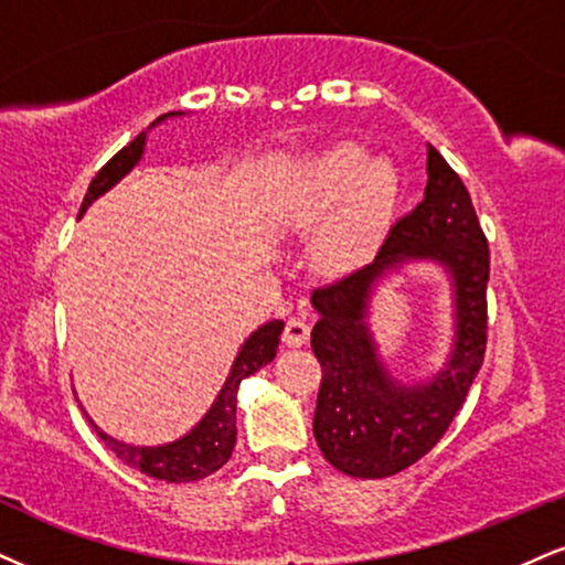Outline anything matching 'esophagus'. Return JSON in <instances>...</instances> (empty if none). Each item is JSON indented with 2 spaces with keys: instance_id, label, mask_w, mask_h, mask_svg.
Wrapping results in <instances>:
<instances>
[{
  "instance_id": "esophagus-1",
  "label": "esophagus",
  "mask_w": 565,
  "mask_h": 565,
  "mask_svg": "<svg viewBox=\"0 0 565 565\" xmlns=\"http://www.w3.org/2000/svg\"><path fill=\"white\" fill-rule=\"evenodd\" d=\"M284 344L287 348H302L310 339V326L302 321V318H289L287 326H284Z\"/></svg>"
}]
</instances>
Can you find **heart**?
I'll use <instances>...</instances> for the list:
<instances>
[{
	"instance_id": "b5f03b06",
	"label": "heart",
	"mask_w": 565,
	"mask_h": 565,
	"mask_svg": "<svg viewBox=\"0 0 565 565\" xmlns=\"http://www.w3.org/2000/svg\"><path fill=\"white\" fill-rule=\"evenodd\" d=\"M399 202V175L390 158L352 141L323 147L291 168L276 194L274 217L281 234L310 242V265L339 278L355 270L384 231Z\"/></svg>"
}]
</instances>
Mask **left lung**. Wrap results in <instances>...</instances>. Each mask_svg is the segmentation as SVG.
I'll list each match as a JSON object with an SVG mask.
<instances>
[{
	"label": "left lung",
	"mask_w": 565,
	"mask_h": 565,
	"mask_svg": "<svg viewBox=\"0 0 565 565\" xmlns=\"http://www.w3.org/2000/svg\"><path fill=\"white\" fill-rule=\"evenodd\" d=\"M424 200L390 228L376 257L342 281L312 291V352L323 369L312 434L323 458L355 479H384L424 458L466 403L487 348L489 249L468 189L426 147ZM413 262L451 278L454 342L424 380H397L370 331L372 291Z\"/></svg>",
	"instance_id": "left-lung-1"
}]
</instances>
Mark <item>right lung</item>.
Here are the masks:
<instances>
[{
  "instance_id": "1",
  "label": "right lung",
  "mask_w": 565,
  "mask_h": 565,
  "mask_svg": "<svg viewBox=\"0 0 565 565\" xmlns=\"http://www.w3.org/2000/svg\"><path fill=\"white\" fill-rule=\"evenodd\" d=\"M181 115L186 113L160 115L158 120L149 124L147 131H141L131 145L120 149V152L115 154V158L107 162L97 175H94V181L88 183V192L84 196V205H81L78 217L92 207V202H97L102 194L110 192L115 183L124 181L126 175L139 166V160L145 158L147 134L152 131L154 126H160L162 120L181 118ZM281 331H284V321H268L244 339L239 352H236L234 363H231L226 382H223L221 392H217L213 405H210V411L179 439L166 441V445L139 447V445H128V441L110 437V434L102 431L99 426L86 416L88 424L94 426V431L99 434V439L105 441V445L110 447V450L118 455L126 466L147 473V477L171 481V484L205 479L210 473H215L217 468L228 463L231 452H234V445H236V392H239V384L244 379L253 376L255 371H260L263 365H268L270 360L276 358L278 337H281Z\"/></svg>"
}]
</instances>
